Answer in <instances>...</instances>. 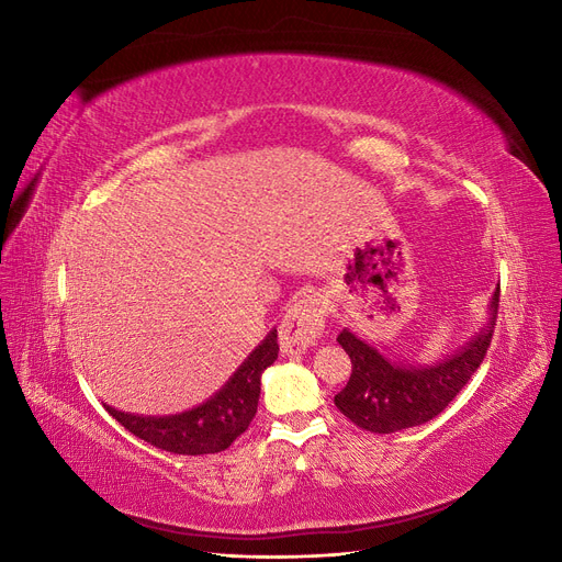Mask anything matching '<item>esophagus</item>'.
Returning a JSON list of instances; mask_svg holds the SVG:
<instances>
[{
	"label": "esophagus",
	"mask_w": 562,
	"mask_h": 562,
	"mask_svg": "<svg viewBox=\"0 0 562 562\" xmlns=\"http://www.w3.org/2000/svg\"><path fill=\"white\" fill-rule=\"evenodd\" d=\"M326 330V302L318 293L295 300L281 321V351L297 356L316 345Z\"/></svg>",
	"instance_id": "1"
}]
</instances>
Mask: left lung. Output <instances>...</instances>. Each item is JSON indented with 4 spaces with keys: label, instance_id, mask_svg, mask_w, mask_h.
<instances>
[{
    "label": "left lung",
    "instance_id": "1",
    "mask_svg": "<svg viewBox=\"0 0 562 562\" xmlns=\"http://www.w3.org/2000/svg\"><path fill=\"white\" fill-rule=\"evenodd\" d=\"M497 307L499 285L485 328L448 359L429 366L389 361L366 339L342 330L337 342L349 353L351 378L335 396L337 411L370 434H394L434 419L481 368L497 326Z\"/></svg>",
    "mask_w": 562,
    "mask_h": 562
}]
</instances>
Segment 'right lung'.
<instances>
[{"mask_svg":"<svg viewBox=\"0 0 562 562\" xmlns=\"http://www.w3.org/2000/svg\"><path fill=\"white\" fill-rule=\"evenodd\" d=\"M279 342L277 330H269L262 342L250 351L248 359L236 368L227 384L192 411L168 417H143L114 411H105L128 429L133 436L147 440L149 446L176 454H213L227 450L239 438L258 413L260 378L277 361Z\"/></svg>","mask_w":562,"mask_h":562,"instance_id":"add662e5","label":"right lung"}]
</instances>
